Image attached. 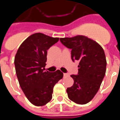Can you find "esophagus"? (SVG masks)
I'll return each mask as SVG.
<instances>
[{"label":"esophagus","instance_id":"obj_1","mask_svg":"<svg viewBox=\"0 0 120 120\" xmlns=\"http://www.w3.org/2000/svg\"><path fill=\"white\" fill-rule=\"evenodd\" d=\"M69 76V75L68 73H64V77H67V76Z\"/></svg>","mask_w":120,"mask_h":120}]
</instances>
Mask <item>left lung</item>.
I'll return each mask as SVG.
<instances>
[{"label":"left lung","mask_w":120,"mask_h":120,"mask_svg":"<svg viewBox=\"0 0 120 120\" xmlns=\"http://www.w3.org/2000/svg\"><path fill=\"white\" fill-rule=\"evenodd\" d=\"M60 41L71 49L73 62L79 61L77 75H71L74 83L67 89L68 97L77 104H86L97 94L105 75V52L96 41L83 35L60 38Z\"/></svg>","instance_id":"left-lung-1"}]
</instances>
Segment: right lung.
<instances>
[{
	"mask_svg": "<svg viewBox=\"0 0 120 120\" xmlns=\"http://www.w3.org/2000/svg\"><path fill=\"white\" fill-rule=\"evenodd\" d=\"M59 39L36 33L23 41L15 56L20 86L29 101L37 106L50 101L54 86L63 77V73L59 70L52 73L44 69L47 50Z\"/></svg>",
	"mask_w": 120,
	"mask_h": 120,
	"instance_id": "1",
	"label": "right lung"
}]
</instances>
